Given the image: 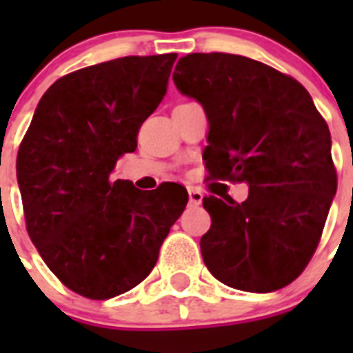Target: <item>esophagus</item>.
<instances>
[{
  "mask_svg": "<svg viewBox=\"0 0 353 353\" xmlns=\"http://www.w3.org/2000/svg\"><path fill=\"white\" fill-rule=\"evenodd\" d=\"M187 191H189V203L194 205V207L201 205V201H203V192L199 191L198 187H189Z\"/></svg>",
  "mask_w": 353,
  "mask_h": 353,
  "instance_id": "esophagus-1",
  "label": "esophagus"
}]
</instances>
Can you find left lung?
Listing matches in <instances>:
<instances>
[{
    "label": "left lung",
    "instance_id": "left-lung-1",
    "mask_svg": "<svg viewBox=\"0 0 353 353\" xmlns=\"http://www.w3.org/2000/svg\"><path fill=\"white\" fill-rule=\"evenodd\" d=\"M173 81L203 105L212 176L249 185L242 203L203 198L207 269L244 292L290 285L313 256L338 187L325 120L299 81L245 56L187 54Z\"/></svg>",
    "mask_w": 353,
    "mask_h": 353
}]
</instances>
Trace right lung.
<instances>
[{
    "label": "right lung",
    "mask_w": 353,
    "mask_h": 353,
    "mask_svg": "<svg viewBox=\"0 0 353 353\" xmlns=\"http://www.w3.org/2000/svg\"><path fill=\"white\" fill-rule=\"evenodd\" d=\"M176 54L125 56L61 77L43 93L17 154L31 242L83 297L129 292L157 263L189 194L179 183L139 191L113 180L117 161L166 95Z\"/></svg>",
    "instance_id": "right-lung-1"
}]
</instances>
